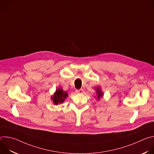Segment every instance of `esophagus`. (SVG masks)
<instances>
[{"label": "esophagus", "instance_id": "esophagus-1", "mask_svg": "<svg viewBox=\"0 0 154 154\" xmlns=\"http://www.w3.org/2000/svg\"><path fill=\"white\" fill-rule=\"evenodd\" d=\"M84 92V90L83 89H80V90H76L75 93L77 94H82Z\"/></svg>", "mask_w": 154, "mask_h": 154}]
</instances>
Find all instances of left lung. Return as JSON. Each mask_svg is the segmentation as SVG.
<instances>
[{"label":"left lung","mask_w":154,"mask_h":154,"mask_svg":"<svg viewBox=\"0 0 154 154\" xmlns=\"http://www.w3.org/2000/svg\"><path fill=\"white\" fill-rule=\"evenodd\" d=\"M94 90H96V94H97V95L96 99H97V100H99L101 97H103V93H102L101 89L100 88V87H99V86H97V88H94Z\"/></svg>","instance_id":"8db88e82"}]
</instances>
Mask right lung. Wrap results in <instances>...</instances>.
Instances as JSON below:
<instances>
[{
    "label": "right lung",
    "instance_id": "1",
    "mask_svg": "<svg viewBox=\"0 0 154 154\" xmlns=\"http://www.w3.org/2000/svg\"><path fill=\"white\" fill-rule=\"evenodd\" d=\"M68 94L66 92L63 91V90L61 88H58L54 96H52V99L53 100V102L55 105H58V103H63L64 100L66 99Z\"/></svg>",
    "mask_w": 154,
    "mask_h": 154
}]
</instances>
